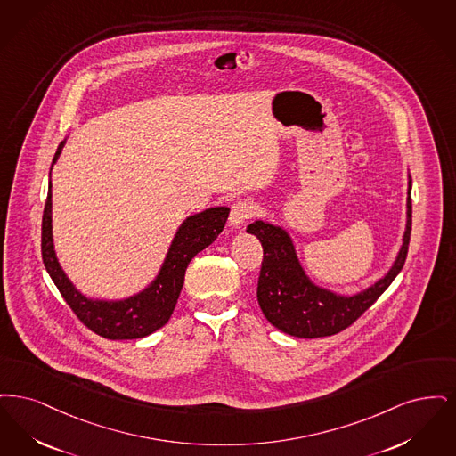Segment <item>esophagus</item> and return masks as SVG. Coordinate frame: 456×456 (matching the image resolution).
Returning a JSON list of instances; mask_svg holds the SVG:
<instances>
[{
  "instance_id": "1",
  "label": "esophagus",
  "mask_w": 456,
  "mask_h": 456,
  "mask_svg": "<svg viewBox=\"0 0 456 456\" xmlns=\"http://www.w3.org/2000/svg\"><path fill=\"white\" fill-rule=\"evenodd\" d=\"M257 215V204L248 200V199H240L233 206H232V213H230V224L240 226L243 224L247 219L254 218Z\"/></svg>"
}]
</instances>
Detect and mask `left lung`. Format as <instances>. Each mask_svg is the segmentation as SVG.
<instances>
[{"mask_svg":"<svg viewBox=\"0 0 456 456\" xmlns=\"http://www.w3.org/2000/svg\"><path fill=\"white\" fill-rule=\"evenodd\" d=\"M411 189L412 180L409 178L407 224L392 269L373 286L353 297L336 295L314 284L305 274L286 230L265 221L250 223L247 232L256 235L264 248L257 299L265 318L281 332L301 338L334 336L353 325L385 293L405 264L412 228Z\"/></svg>","mask_w":456,"mask_h":456,"instance_id":"obj_1","label":"left lung"}]
</instances>
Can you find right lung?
Returning a JSON list of instances; mask_svg holds the SVG:
<instances>
[{"mask_svg":"<svg viewBox=\"0 0 456 456\" xmlns=\"http://www.w3.org/2000/svg\"><path fill=\"white\" fill-rule=\"evenodd\" d=\"M64 148L61 141L60 148L54 155L53 165L60 159ZM51 165V170H53ZM51 175V174H49ZM51 182L47 191V200L42 216V260L51 279L60 289L61 297L69 305L83 325H86L97 336L110 340L141 338L150 336L159 327H163L172 317L177 305L178 295L183 286L185 269L189 262L198 256L200 250L209 247L224 228L230 209L224 206L209 208L202 213L185 219L172 240L168 254L163 260L159 276L134 297L105 301L92 299L81 295L73 282L61 269L53 243V194Z\"/></svg>","mask_w":456,"mask_h":456,"instance_id":"add662e5","label":"right lung"}]
</instances>
